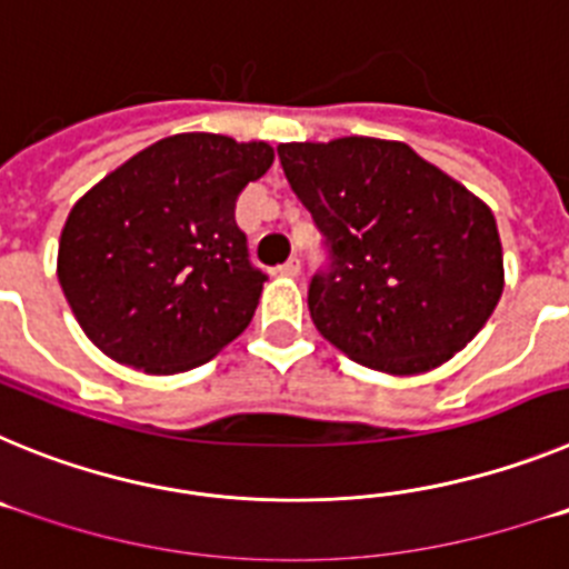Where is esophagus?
<instances>
[{"label":"esophagus","mask_w":569,"mask_h":569,"mask_svg":"<svg viewBox=\"0 0 569 569\" xmlns=\"http://www.w3.org/2000/svg\"><path fill=\"white\" fill-rule=\"evenodd\" d=\"M279 273L281 276H290V279H296V276L301 273V261L293 256V259H288V261H284V264H281Z\"/></svg>","instance_id":"1"}]
</instances>
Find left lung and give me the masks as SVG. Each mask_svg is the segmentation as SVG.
<instances>
[{
    "label": "left lung",
    "mask_w": 569,
    "mask_h": 569,
    "mask_svg": "<svg viewBox=\"0 0 569 569\" xmlns=\"http://www.w3.org/2000/svg\"><path fill=\"white\" fill-rule=\"evenodd\" d=\"M279 162L328 250L308 308L330 345L373 370L413 376L485 328L505 259L481 199L405 142H290Z\"/></svg>",
    "instance_id": "8db88e82"
}]
</instances>
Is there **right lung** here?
I'll return each mask as SVG.
<instances>
[{"label":"right lung","mask_w":569,"mask_h":569,"mask_svg":"<svg viewBox=\"0 0 569 569\" xmlns=\"http://www.w3.org/2000/svg\"><path fill=\"white\" fill-rule=\"evenodd\" d=\"M270 164L264 142L168 136L73 204L59 284L104 356L168 376L204 365L248 328L268 273L250 261L236 199Z\"/></svg>","instance_id":"add662e5"}]
</instances>
